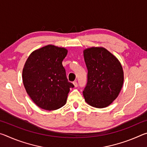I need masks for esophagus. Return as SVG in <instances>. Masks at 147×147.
<instances>
[{"label": "esophagus", "instance_id": "esophagus-1", "mask_svg": "<svg viewBox=\"0 0 147 147\" xmlns=\"http://www.w3.org/2000/svg\"><path fill=\"white\" fill-rule=\"evenodd\" d=\"M73 84H74V86L75 87V88H76V87L78 86V83H77L76 81H74L73 82Z\"/></svg>", "mask_w": 147, "mask_h": 147}]
</instances>
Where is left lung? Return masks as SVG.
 Segmentation results:
<instances>
[{
    "label": "left lung",
    "instance_id": "obj_1",
    "mask_svg": "<svg viewBox=\"0 0 147 147\" xmlns=\"http://www.w3.org/2000/svg\"><path fill=\"white\" fill-rule=\"evenodd\" d=\"M88 69V83L83 91L85 101L96 108L108 106L117 97L124 82L123 67L119 59L104 47L84 50Z\"/></svg>",
    "mask_w": 147,
    "mask_h": 147
}]
</instances>
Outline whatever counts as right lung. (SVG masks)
Segmentation results:
<instances>
[{
	"label": "right lung",
	"mask_w": 147,
	"mask_h": 147,
	"mask_svg": "<svg viewBox=\"0 0 147 147\" xmlns=\"http://www.w3.org/2000/svg\"><path fill=\"white\" fill-rule=\"evenodd\" d=\"M67 49L48 45L30 54L23 69V85L34 102L45 110H56L66 104L74 85L68 82L62 61Z\"/></svg>",
	"instance_id": "obj_1"
}]
</instances>
